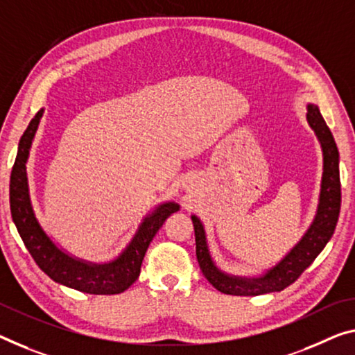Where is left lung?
I'll use <instances>...</instances> for the list:
<instances>
[{
  "label": "left lung",
  "mask_w": 355,
  "mask_h": 355,
  "mask_svg": "<svg viewBox=\"0 0 355 355\" xmlns=\"http://www.w3.org/2000/svg\"><path fill=\"white\" fill-rule=\"evenodd\" d=\"M306 121L319 139L322 149V181H320L319 203L315 216L302 239L282 257L275 266L259 276H234L222 271L208 248V238L203 222L192 214L196 243V259L200 268L217 291L228 295L250 297L261 293L281 292L298 279V276L313 263L314 259L322 252L325 244L330 241L335 232L338 216L341 208V184H340V154L331 135L327 127L322 114L315 105L306 106Z\"/></svg>",
  "instance_id": "obj_1"
}]
</instances>
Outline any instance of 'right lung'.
<instances>
[{
    "label": "right lung",
    "instance_id": "add662e5",
    "mask_svg": "<svg viewBox=\"0 0 355 355\" xmlns=\"http://www.w3.org/2000/svg\"><path fill=\"white\" fill-rule=\"evenodd\" d=\"M42 114H44V109H40L20 138L17 157H15L12 173H10V214H12V220L17 227L21 241L37 266L58 284L85 293H95V295H112V293L127 291L138 279L146 250L155 233L173 212L179 211V205L176 201H165L155 206V209L149 212L139 223L138 230L127 248L111 261L95 263V261L71 255L46 233L37 220L31 203L26 162H28L33 139L40 127Z\"/></svg>",
    "mask_w": 355,
    "mask_h": 355
}]
</instances>
